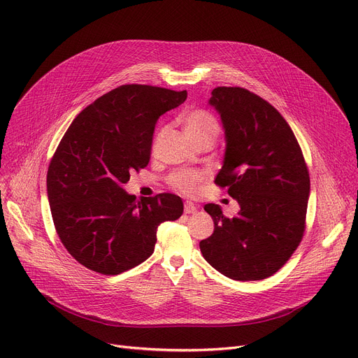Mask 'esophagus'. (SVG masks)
<instances>
[{
    "mask_svg": "<svg viewBox=\"0 0 358 358\" xmlns=\"http://www.w3.org/2000/svg\"><path fill=\"white\" fill-rule=\"evenodd\" d=\"M197 212V206L192 201H185L184 203V213L190 215V213H196Z\"/></svg>",
    "mask_w": 358,
    "mask_h": 358,
    "instance_id": "obj_1",
    "label": "esophagus"
}]
</instances>
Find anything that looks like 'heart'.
<instances>
[{
	"instance_id": "obj_1",
	"label": "heart",
	"mask_w": 358,
	"mask_h": 358,
	"mask_svg": "<svg viewBox=\"0 0 358 358\" xmlns=\"http://www.w3.org/2000/svg\"><path fill=\"white\" fill-rule=\"evenodd\" d=\"M184 130L187 136L192 139V142L199 146L201 143L213 145L219 135L220 127L217 119L210 111L199 108L187 113L184 117ZM169 182H171L174 189L185 194H193L199 189L201 176L194 171H181L169 177Z\"/></svg>"
}]
</instances>
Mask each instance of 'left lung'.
<instances>
[{
	"label": "left lung",
	"instance_id": "1",
	"mask_svg": "<svg viewBox=\"0 0 358 358\" xmlns=\"http://www.w3.org/2000/svg\"><path fill=\"white\" fill-rule=\"evenodd\" d=\"M209 104L220 115L227 150L215 182L241 210L223 215L204 206L215 231L200 242L204 259L232 280H262L283 267L305 232L309 171L285 117L241 87H217Z\"/></svg>",
	"mask_w": 358,
	"mask_h": 358
}]
</instances>
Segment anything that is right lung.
Returning a JSON list of instances; mask_svg holds the SVG:
<instances>
[{"label":"right lung","instance_id":"obj_1","mask_svg":"<svg viewBox=\"0 0 358 358\" xmlns=\"http://www.w3.org/2000/svg\"><path fill=\"white\" fill-rule=\"evenodd\" d=\"M187 91L127 84L104 94L73 119L48 169L56 232L80 264L104 275L139 266L154 252L162 222L182 215V200L123 190L150 158L155 123Z\"/></svg>","mask_w":358,"mask_h":358}]
</instances>
